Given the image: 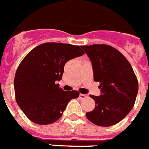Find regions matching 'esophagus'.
I'll list each match as a JSON object with an SVG mask.
<instances>
[{
  "instance_id": "esophagus-1",
  "label": "esophagus",
  "mask_w": 149,
  "mask_h": 149,
  "mask_svg": "<svg viewBox=\"0 0 149 149\" xmlns=\"http://www.w3.org/2000/svg\"><path fill=\"white\" fill-rule=\"evenodd\" d=\"M79 96H80V98H81V99H84L85 97H87V95H85V94L81 93L79 95Z\"/></svg>"
}]
</instances>
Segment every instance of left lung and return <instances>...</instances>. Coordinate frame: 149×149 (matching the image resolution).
<instances>
[{"mask_svg":"<svg viewBox=\"0 0 149 149\" xmlns=\"http://www.w3.org/2000/svg\"><path fill=\"white\" fill-rule=\"evenodd\" d=\"M91 61L93 79L100 82V96L90 95L96 106L86 113L87 119L100 127H110L123 120L133 109L138 81L131 65L111 46H81Z\"/></svg>","mask_w":149,"mask_h":149,"instance_id":"8db88e82","label":"left lung"}]
</instances>
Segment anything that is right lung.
Listing matches in <instances>:
<instances>
[{
	"label": "right lung",
	"mask_w": 149,
	"mask_h": 149,
	"mask_svg": "<svg viewBox=\"0 0 149 149\" xmlns=\"http://www.w3.org/2000/svg\"><path fill=\"white\" fill-rule=\"evenodd\" d=\"M81 46L45 43L29 52L16 70L14 90L18 105L29 120L45 125L59 120L76 90L64 91L62 80L64 66L70 59L81 56Z\"/></svg>",
	"instance_id": "right-lung-1"
}]
</instances>
